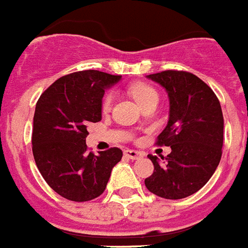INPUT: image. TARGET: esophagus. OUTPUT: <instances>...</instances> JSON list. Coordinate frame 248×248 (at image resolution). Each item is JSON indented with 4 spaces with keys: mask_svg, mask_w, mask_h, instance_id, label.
<instances>
[{
    "mask_svg": "<svg viewBox=\"0 0 248 248\" xmlns=\"http://www.w3.org/2000/svg\"><path fill=\"white\" fill-rule=\"evenodd\" d=\"M124 155H125L126 157H129L130 160H138V158H140L143 156V154L140 151H134V150H125V151H124Z\"/></svg>",
    "mask_w": 248,
    "mask_h": 248,
    "instance_id": "34e87169",
    "label": "esophagus"
}]
</instances>
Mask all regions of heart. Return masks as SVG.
Instances as JSON below:
<instances>
[{
    "instance_id": "heart-1",
    "label": "heart",
    "mask_w": 248,
    "mask_h": 248,
    "mask_svg": "<svg viewBox=\"0 0 248 248\" xmlns=\"http://www.w3.org/2000/svg\"><path fill=\"white\" fill-rule=\"evenodd\" d=\"M130 93L133 96L134 100L137 101V104L140 105V108L143 106L146 102H148L152 98H157L158 100V94L156 92L155 88H152L151 86L148 84H143V83H140V84H134L132 88H130ZM112 100H114V94L112 93H108L106 96L104 97L102 100V111H108L111 108Z\"/></svg>"
}]
</instances>
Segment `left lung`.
Returning a JSON list of instances; mask_svg holds the SVG:
<instances>
[{"label":"left lung","instance_id":"1","mask_svg":"<svg viewBox=\"0 0 248 248\" xmlns=\"http://www.w3.org/2000/svg\"><path fill=\"white\" fill-rule=\"evenodd\" d=\"M147 78L158 83L169 97V122L157 144L170 146L171 152L165 161L148 155L155 170L144 184L162 199H184L200 191L220 162L224 133L220 102L192 73L165 70Z\"/></svg>","mask_w":248,"mask_h":248}]
</instances>
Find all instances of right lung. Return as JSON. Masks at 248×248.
I'll return each instance as SVG.
<instances>
[{
    "instance_id": "1",
    "label": "right lung",
    "mask_w": 248,
    "mask_h": 248,
    "mask_svg": "<svg viewBox=\"0 0 248 248\" xmlns=\"http://www.w3.org/2000/svg\"><path fill=\"white\" fill-rule=\"evenodd\" d=\"M120 75L83 70L65 75L41 94L33 118V156L53 191L75 202L104 193L111 170L123 157L120 148L87 151L88 125L102 119L105 91Z\"/></svg>"
}]
</instances>
